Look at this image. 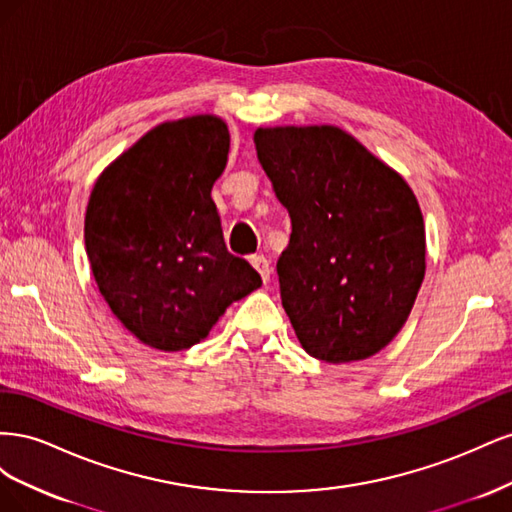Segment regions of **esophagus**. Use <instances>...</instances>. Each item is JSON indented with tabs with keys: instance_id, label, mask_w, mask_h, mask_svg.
<instances>
[{
	"instance_id": "esophagus-1",
	"label": "esophagus",
	"mask_w": 512,
	"mask_h": 512,
	"mask_svg": "<svg viewBox=\"0 0 512 512\" xmlns=\"http://www.w3.org/2000/svg\"><path fill=\"white\" fill-rule=\"evenodd\" d=\"M250 262H252V267L260 273V277H262V282H269V277H271V265H269V260L265 258V256H252L250 258Z\"/></svg>"
}]
</instances>
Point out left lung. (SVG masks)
<instances>
[{
	"label": "left lung",
	"instance_id": "left-lung-1",
	"mask_svg": "<svg viewBox=\"0 0 512 512\" xmlns=\"http://www.w3.org/2000/svg\"><path fill=\"white\" fill-rule=\"evenodd\" d=\"M290 215L277 260L303 350L327 363L378 354L404 327L425 277V224L406 179L337 126L254 132Z\"/></svg>",
	"mask_w": 512,
	"mask_h": 512
}]
</instances>
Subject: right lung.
<instances>
[{
	"mask_svg": "<svg viewBox=\"0 0 512 512\" xmlns=\"http://www.w3.org/2000/svg\"><path fill=\"white\" fill-rule=\"evenodd\" d=\"M218 115L164 121L108 164L91 190L85 250L104 301L138 342L177 352L262 286L226 250L213 183L228 162Z\"/></svg>",
	"mask_w": 512,
	"mask_h": 512,
	"instance_id": "right-lung-1",
	"label": "right lung"
}]
</instances>
